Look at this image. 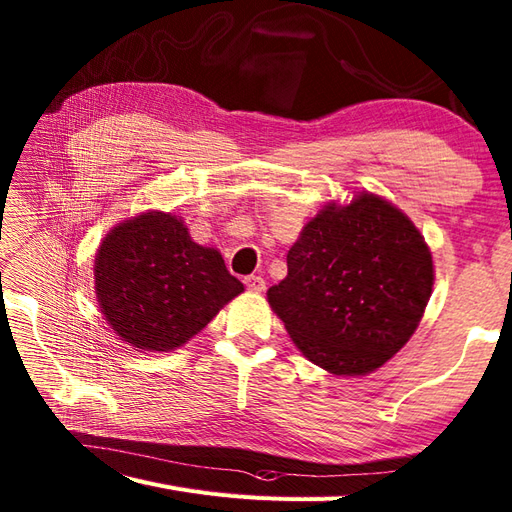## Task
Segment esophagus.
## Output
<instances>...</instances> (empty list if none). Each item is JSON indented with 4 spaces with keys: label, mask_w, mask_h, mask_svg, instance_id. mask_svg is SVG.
Returning a JSON list of instances; mask_svg holds the SVG:
<instances>
[{
    "label": "esophagus",
    "mask_w": 512,
    "mask_h": 512,
    "mask_svg": "<svg viewBox=\"0 0 512 512\" xmlns=\"http://www.w3.org/2000/svg\"><path fill=\"white\" fill-rule=\"evenodd\" d=\"M244 284H246V288L250 290V292H264V288H266V281L259 277V275H248V277H244Z\"/></svg>",
    "instance_id": "esophagus-1"
}]
</instances>
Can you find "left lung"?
Returning <instances> with one entry per match:
<instances>
[{
    "instance_id": "left-lung-1",
    "label": "left lung",
    "mask_w": 512,
    "mask_h": 512,
    "mask_svg": "<svg viewBox=\"0 0 512 512\" xmlns=\"http://www.w3.org/2000/svg\"><path fill=\"white\" fill-rule=\"evenodd\" d=\"M433 259L409 217L374 193L330 202L288 250L268 303L301 354L336 376L387 363L427 308Z\"/></svg>"
}]
</instances>
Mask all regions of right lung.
I'll use <instances>...</instances> for the list:
<instances>
[{
	"mask_svg": "<svg viewBox=\"0 0 512 512\" xmlns=\"http://www.w3.org/2000/svg\"><path fill=\"white\" fill-rule=\"evenodd\" d=\"M94 290L121 341L169 352L244 292L220 250L195 244L180 217L140 213L114 226L94 259Z\"/></svg>",
	"mask_w": 512,
	"mask_h": 512,
	"instance_id": "add662e5",
	"label": "right lung"
}]
</instances>
